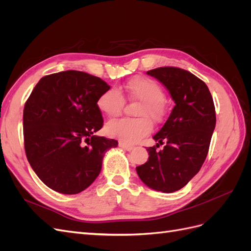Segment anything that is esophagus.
Instances as JSON below:
<instances>
[{"label":"esophagus","instance_id":"esophagus-1","mask_svg":"<svg viewBox=\"0 0 251 251\" xmlns=\"http://www.w3.org/2000/svg\"><path fill=\"white\" fill-rule=\"evenodd\" d=\"M118 146H119L121 149H124V150H126V151H131L132 150H134V147L127 146V144H126V143H124V142H119Z\"/></svg>","mask_w":251,"mask_h":251}]
</instances>
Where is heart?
Masks as SVG:
<instances>
[{
    "label": "heart",
    "instance_id": "b5f03b06",
    "mask_svg": "<svg viewBox=\"0 0 251 251\" xmlns=\"http://www.w3.org/2000/svg\"><path fill=\"white\" fill-rule=\"evenodd\" d=\"M130 100L140 102L136 110L139 118H120L112 120L105 126V134L126 144H134L148 136L151 130V118L155 123L161 121L165 115V93L163 88L154 79L135 76L128 80L124 92ZM125 98L117 89H108L97 100V108L110 118L120 115Z\"/></svg>",
    "mask_w": 251,
    "mask_h": 251
}]
</instances>
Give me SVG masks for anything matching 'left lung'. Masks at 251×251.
<instances>
[{
    "label": "left lung",
    "mask_w": 251,
    "mask_h": 251,
    "mask_svg": "<svg viewBox=\"0 0 251 251\" xmlns=\"http://www.w3.org/2000/svg\"><path fill=\"white\" fill-rule=\"evenodd\" d=\"M160 81L175 101L168 120L154 135L156 147L148 148L149 160L136 168L141 181L158 192L174 193L198 174L206 159L216 110L203 80L177 67H160L147 72ZM164 144L163 150L155 148Z\"/></svg>",
    "instance_id": "1"
}]
</instances>
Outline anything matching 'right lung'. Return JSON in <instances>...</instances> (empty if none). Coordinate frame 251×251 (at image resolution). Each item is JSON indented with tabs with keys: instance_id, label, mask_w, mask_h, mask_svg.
<instances>
[{
	"instance_id": "right-lung-1",
	"label": "right lung",
	"mask_w": 251,
	"mask_h": 251,
	"mask_svg": "<svg viewBox=\"0 0 251 251\" xmlns=\"http://www.w3.org/2000/svg\"><path fill=\"white\" fill-rule=\"evenodd\" d=\"M110 86L86 72L68 70L40 79L27 100L23 127L32 170L55 192L75 195L89 187L101 170L114 139L95 136L103 126L97 100Z\"/></svg>"
}]
</instances>
